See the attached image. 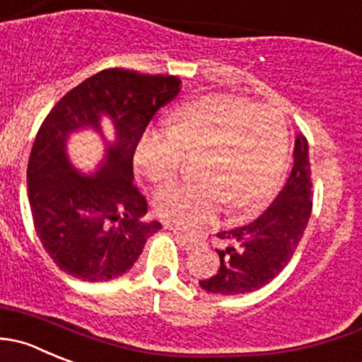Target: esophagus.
Listing matches in <instances>:
<instances>
[{
    "mask_svg": "<svg viewBox=\"0 0 362 362\" xmlns=\"http://www.w3.org/2000/svg\"><path fill=\"white\" fill-rule=\"evenodd\" d=\"M175 237L178 238V242H180V245H184V247L187 249V251H192V249H196V247H198V242H196V240H192V238H189L187 235L180 233V231H177V230H175Z\"/></svg>",
    "mask_w": 362,
    "mask_h": 362,
    "instance_id": "obj_1",
    "label": "esophagus"
}]
</instances>
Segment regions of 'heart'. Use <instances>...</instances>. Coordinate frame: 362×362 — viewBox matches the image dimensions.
<instances>
[{"mask_svg":"<svg viewBox=\"0 0 362 362\" xmlns=\"http://www.w3.org/2000/svg\"><path fill=\"white\" fill-rule=\"evenodd\" d=\"M168 132L150 131L134 160L153 184H170L184 156L202 152L198 182L163 189L153 209L168 224L191 230L212 219L221 205L242 219L258 214L278 191L288 152L281 111L233 95H203L168 115Z\"/></svg>","mask_w":362,"mask_h":362,"instance_id":"heart-1","label":"heart"}]
</instances>
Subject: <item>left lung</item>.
Masks as SVG:
<instances>
[{
    "mask_svg": "<svg viewBox=\"0 0 362 362\" xmlns=\"http://www.w3.org/2000/svg\"><path fill=\"white\" fill-rule=\"evenodd\" d=\"M310 146L297 134L293 166L285 187L269 209L244 226L219 231L224 247L219 255V270L199 281L205 292L240 296L269 285L292 259L311 216Z\"/></svg>",
    "mask_w": 362,
    "mask_h": 362,
    "instance_id": "1",
    "label": "left lung"
}]
</instances>
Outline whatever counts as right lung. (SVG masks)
Returning <instances> with one entry per match:
<instances>
[{
  "label": "right lung",
  "instance_id": "1",
  "mask_svg": "<svg viewBox=\"0 0 362 362\" xmlns=\"http://www.w3.org/2000/svg\"><path fill=\"white\" fill-rule=\"evenodd\" d=\"M180 84L175 76L103 70L63 95L38 129L28 160V199L38 238L63 272L90 283L120 278L163 228L145 217L148 205L132 182V159L146 125ZM104 116L114 124L113 142L102 134ZM83 130L97 132L107 146L88 175L66 153L69 136Z\"/></svg>",
  "mask_w": 362,
  "mask_h": 362
}]
</instances>
